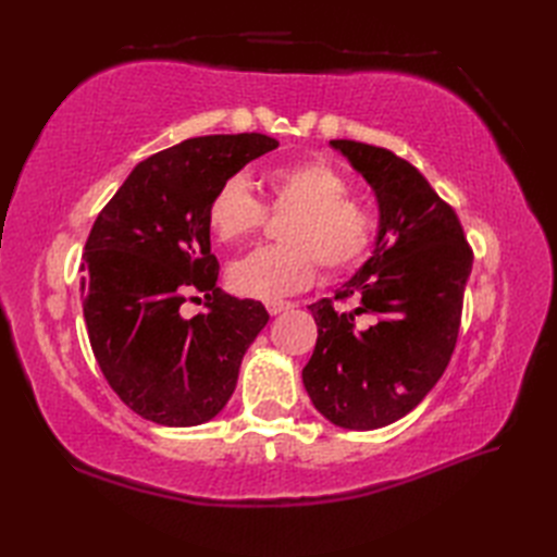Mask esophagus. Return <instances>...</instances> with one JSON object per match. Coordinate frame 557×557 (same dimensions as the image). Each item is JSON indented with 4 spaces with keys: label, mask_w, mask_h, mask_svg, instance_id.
<instances>
[{
    "label": "esophagus",
    "mask_w": 557,
    "mask_h": 557,
    "mask_svg": "<svg viewBox=\"0 0 557 557\" xmlns=\"http://www.w3.org/2000/svg\"><path fill=\"white\" fill-rule=\"evenodd\" d=\"M264 307H267V311H269V313L276 315V313H283V311L293 309V301H283V299H267V301H264Z\"/></svg>",
    "instance_id": "esophagus-1"
}]
</instances>
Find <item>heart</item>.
Segmentation results:
<instances>
[{
    "instance_id": "1",
    "label": "heart",
    "mask_w": 557,
    "mask_h": 557,
    "mask_svg": "<svg viewBox=\"0 0 557 557\" xmlns=\"http://www.w3.org/2000/svg\"><path fill=\"white\" fill-rule=\"evenodd\" d=\"M267 207L290 213L281 225L285 244L262 246L230 264V285L244 297L276 299L305 290L318 274L346 272L367 258L379 232L374 211L348 197L350 185L327 160L307 158L262 172ZM267 221L262 201L242 176L218 185L207 209V225L218 244L237 246Z\"/></svg>"
}]
</instances>
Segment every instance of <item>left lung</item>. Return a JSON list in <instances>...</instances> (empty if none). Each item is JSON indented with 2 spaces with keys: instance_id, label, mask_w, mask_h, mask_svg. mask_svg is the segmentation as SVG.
Here are the masks:
<instances>
[{
  "instance_id": "left-lung-1",
  "label": "left lung",
  "mask_w": 557,
  "mask_h": 557,
  "mask_svg": "<svg viewBox=\"0 0 557 557\" xmlns=\"http://www.w3.org/2000/svg\"><path fill=\"white\" fill-rule=\"evenodd\" d=\"M330 146L374 188L379 234L358 274L334 299L309 307L318 339L301 379L330 423L376 430L416 409L442 379L458 342L474 252L453 207L411 162L350 139ZM350 296L359 301L356 312L333 309ZM358 314L373 325L358 326Z\"/></svg>"
}]
</instances>
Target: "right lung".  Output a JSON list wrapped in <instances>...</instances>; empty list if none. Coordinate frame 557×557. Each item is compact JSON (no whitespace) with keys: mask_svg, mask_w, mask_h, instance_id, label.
Segmentation results:
<instances>
[{"mask_svg":"<svg viewBox=\"0 0 557 557\" xmlns=\"http://www.w3.org/2000/svg\"><path fill=\"white\" fill-rule=\"evenodd\" d=\"M276 146L244 132L160 150L134 166L90 230L81 297L92 352L113 393L158 425L193 428L221 413L267 325L260 301L215 285L207 209L218 185ZM193 289L206 293L208 311L183 319Z\"/></svg>","mask_w":557,"mask_h":557,"instance_id":"obj_1","label":"right lung"}]
</instances>
